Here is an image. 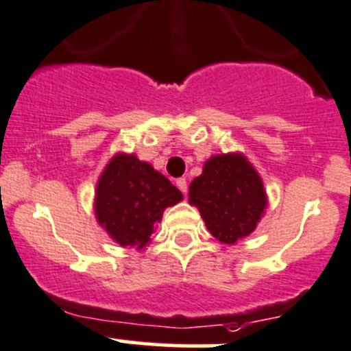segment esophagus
Returning a JSON list of instances; mask_svg holds the SVG:
<instances>
[{
	"label": "esophagus",
	"instance_id": "34e87169",
	"mask_svg": "<svg viewBox=\"0 0 351 351\" xmlns=\"http://www.w3.org/2000/svg\"><path fill=\"white\" fill-rule=\"evenodd\" d=\"M176 186L179 187L180 193H182V194L187 193V182H186V179H177V180H176Z\"/></svg>",
	"mask_w": 351,
	"mask_h": 351
}]
</instances>
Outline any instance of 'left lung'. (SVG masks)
Here are the masks:
<instances>
[{
	"instance_id": "8db88e82",
	"label": "left lung",
	"mask_w": 351,
	"mask_h": 351,
	"mask_svg": "<svg viewBox=\"0 0 351 351\" xmlns=\"http://www.w3.org/2000/svg\"><path fill=\"white\" fill-rule=\"evenodd\" d=\"M189 204L221 244L234 245L256 230L268 206L261 176L244 154L213 155L189 184Z\"/></svg>"
}]
</instances>
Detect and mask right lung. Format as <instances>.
Here are the masks:
<instances>
[{"label": "right lung", "instance_id": "right-lung-1", "mask_svg": "<svg viewBox=\"0 0 351 351\" xmlns=\"http://www.w3.org/2000/svg\"><path fill=\"white\" fill-rule=\"evenodd\" d=\"M182 201L171 180L134 154L114 155L97 180V223L121 247L141 251L162 221L164 210Z\"/></svg>", "mask_w": 351, "mask_h": 351}]
</instances>
